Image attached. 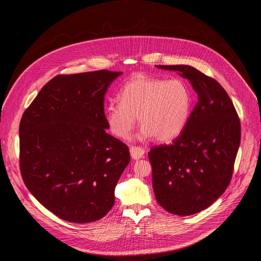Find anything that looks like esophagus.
<instances>
[{"label": "esophagus", "mask_w": 261, "mask_h": 261, "mask_svg": "<svg viewBox=\"0 0 261 261\" xmlns=\"http://www.w3.org/2000/svg\"><path fill=\"white\" fill-rule=\"evenodd\" d=\"M130 154H131L132 159L138 160V159L143 157L144 150L142 147H139V146H131L130 147Z\"/></svg>", "instance_id": "obj_1"}]
</instances>
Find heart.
I'll list each match as a JSON object with an SVG mask.
<instances>
[{
	"mask_svg": "<svg viewBox=\"0 0 261 261\" xmlns=\"http://www.w3.org/2000/svg\"><path fill=\"white\" fill-rule=\"evenodd\" d=\"M118 98L119 103L107 104L105 118L110 131L122 139L129 137L138 117L141 139L173 140L187 126L193 108L192 92L180 80L136 75L124 85Z\"/></svg>",
	"mask_w": 261,
	"mask_h": 261,
	"instance_id": "obj_1",
	"label": "heart"
}]
</instances>
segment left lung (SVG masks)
I'll list each match as a JSON object with an SVG mask.
<instances>
[{
  "label": "left lung",
  "mask_w": 261,
  "mask_h": 261,
  "mask_svg": "<svg viewBox=\"0 0 261 261\" xmlns=\"http://www.w3.org/2000/svg\"><path fill=\"white\" fill-rule=\"evenodd\" d=\"M156 67L187 79L198 97L179 136L148 152L157 202L170 214L190 216L212 205L228 187L241 123L228 94L214 79L188 65Z\"/></svg>",
  "instance_id": "1"
}]
</instances>
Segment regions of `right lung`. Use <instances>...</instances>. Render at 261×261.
Wrapping results in <instances>:
<instances>
[{
    "instance_id": "obj_1",
    "label": "right lung",
    "mask_w": 261,
    "mask_h": 261,
    "mask_svg": "<svg viewBox=\"0 0 261 261\" xmlns=\"http://www.w3.org/2000/svg\"><path fill=\"white\" fill-rule=\"evenodd\" d=\"M122 72L99 70L49 81L19 124V165L33 196L72 223L103 218L130 162L128 146L106 133L104 96Z\"/></svg>"
}]
</instances>
